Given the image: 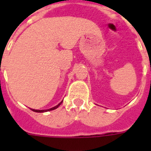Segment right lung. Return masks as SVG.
Listing matches in <instances>:
<instances>
[{"label": "right lung", "instance_id": "add662e5", "mask_svg": "<svg viewBox=\"0 0 151 151\" xmlns=\"http://www.w3.org/2000/svg\"><path fill=\"white\" fill-rule=\"evenodd\" d=\"M62 102H63V101H62ZM62 102H61V103H59V104H58V105H57V106H54V107L51 108V109H48V110H34V109H32V110H33V111H34V112H37V113H43V112H46V111H49V110H55V109H56V108L58 107V106H59L60 105V104H61Z\"/></svg>", "mask_w": 151, "mask_h": 151}]
</instances>
